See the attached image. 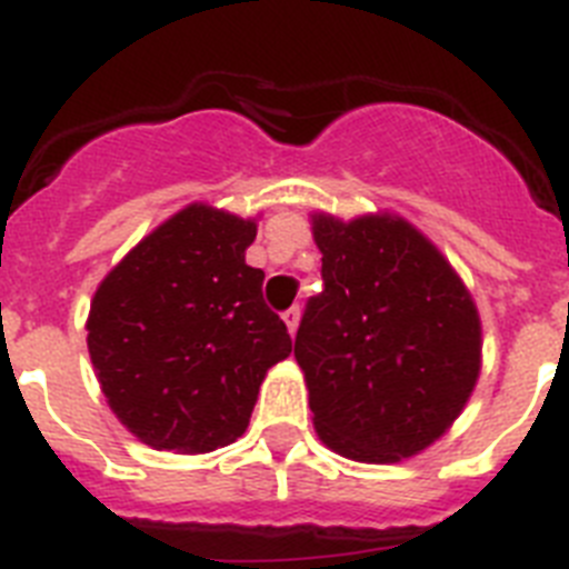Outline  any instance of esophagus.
Here are the masks:
<instances>
[{
    "label": "esophagus",
    "instance_id": "esophagus-1",
    "mask_svg": "<svg viewBox=\"0 0 569 569\" xmlns=\"http://www.w3.org/2000/svg\"><path fill=\"white\" fill-rule=\"evenodd\" d=\"M283 320L286 326H289V332L295 335V329H298V320H300V306H289L283 312Z\"/></svg>",
    "mask_w": 569,
    "mask_h": 569
}]
</instances>
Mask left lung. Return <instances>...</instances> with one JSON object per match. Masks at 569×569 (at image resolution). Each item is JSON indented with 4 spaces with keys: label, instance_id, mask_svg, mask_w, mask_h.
<instances>
[{
    "label": "left lung",
    "instance_id": "left-lung-1",
    "mask_svg": "<svg viewBox=\"0 0 569 569\" xmlns=\"http://www.w3.org/2000/svg\"><path fill=\"white\" fill-rule=\"evenodd\" d=\"M323 291L306 300L295 358L320 441L352 461L421 452L461 415L481 367L469 291L401 217H315Z\"/></svg>",
    "mask_w": 569,
    "mask_h": 569
}]
</instances>
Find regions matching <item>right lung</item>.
Here are the masks:
<instances>
[{
    "label": "right lung",
    "mask_w": 569,
    "mask_h": 569,
    "mask_svg": "<svg viewBox=\"0 0 569 569\" xmlns=\"http://www.w3.org/2000/svg\"><path fill=\"white\" fill-rule=\"evenodd\" d=\"M257 226L189 206L93 295L88 352L108 403L154 449L211 452L246 432L266 369L291 352L246 266Z\"/></svg>",
    "instance_id": "1"
}]
</instances>
